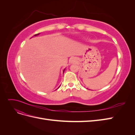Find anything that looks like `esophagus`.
<instances>
[{
	"mask_svg": "<svg viewBox=\"0 0 135 135\" xmlns=\"http://www.w3.org/2000/svg\"><path fill=\"white\" fill-rule=\"evenodd\" d=\"M75 61V59H74V58H73V59H71V60H70V62H71V63H74V62Z\"/></svg>",
	"mask_w": 135,
	"mask_h": 135,
	"instance_id": "1",
	"label": "esophagus"
}]
</instances>
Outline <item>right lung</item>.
<instances>
[{
	"label": "right lung",
	"instance_id": "obj_1",
	"mask_svg": "<svg viewBox=\"0 0 135 135\" xmlns=\"http://www.w3.org/2000/svg\"><path fill=\"white\" fill-rule=\"evenodd\" d=\"M39 34V33H38V34H35V35H34V36H36V35H38Z\"/></svg>",
	"mask_w": 135,
	"mask_h": 135
}]
</instances>
